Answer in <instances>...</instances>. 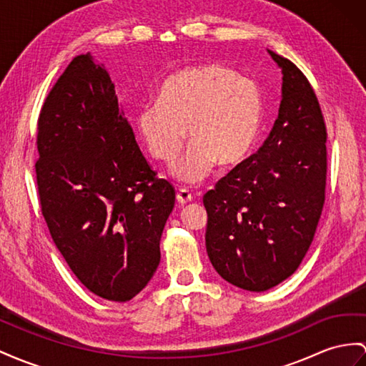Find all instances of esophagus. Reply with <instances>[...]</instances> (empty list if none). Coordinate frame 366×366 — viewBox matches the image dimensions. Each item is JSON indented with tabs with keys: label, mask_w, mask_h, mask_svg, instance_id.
<instances>
[{
	"label": "esophagus",
	"mask_w": 366,
	"mask_h": 366,
	"mask_svg": "<svg viewBox=\"0 0 366 366\" xmlns=\"http://www.w3.org/2000/svg\"><path fill=\"white\" fill-rule=\"evenodd\" d=\"M176 199H177V202L184 205V204L190 202L193 199V194L187 189H181L179 192H177V194H176Z\"/></svg>",
	"instance_id": "esophagus-1"
}]
</instances>
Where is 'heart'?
Returning a JSON list of instances; mask_svg holds the SVG:
<instances>
[{
	"label": "heart",
	"mask_w": 366,
	"mask_h": 366,
	"mask_svg": "<svg viewBox=\"0 0 366 366\" xmlns=\"http://www.w3.org/2000/svg\"><path fill=\"white\" fill-rule=\"evenodd\" d=\"M263 99L254 81L217 63L199 64L174 74L159 91V103L136 112L139 137L156 161L173 165L184 147L185 129L192 144L174 174L194 184L214 164L232 165L254 145Z\"/></svg>",
	"instance_id": "b5f03b06"
}]
</instances>
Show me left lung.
Here are the masks:
<instances>
[{
  "instance_id": "8db88e82",
  "label": "left lung",
  "mask_w": 366,
  "mask_h": 366,
  "mask_svg": "<svg viewBox=\"0 0 366 366\" xmlns=\"http://www.w3.org/2000/svg\"><path fill=\"white\" fill-rule=\"evenodd\" d=\"M283 99L269 137L204 194L205 247L233 286L263 292L292 275L311 246L326 190V125L311 83L269 51Z\"/></svg>"
}]
</instances>
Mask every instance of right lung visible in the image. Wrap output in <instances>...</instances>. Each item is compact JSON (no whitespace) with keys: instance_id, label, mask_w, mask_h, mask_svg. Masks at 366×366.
Segmentation results:
<instances>
[{"instance_id":"add662e5","label":"right lung","mask_w":366,"mask_h":366,"mask_svg":"<svg viewBox=\"0 0 366 366\" xmlns=\"http://www.w3.org/2000/svg\"><path fill=\"white\" fill-rule=\"evenodd\" d=\"M36 148V189L55 246L92 294L128 302L159 266L176 193L140 153L114 83L89 52L72 59L46 97Z\"/></svg>"}]
</instances>
